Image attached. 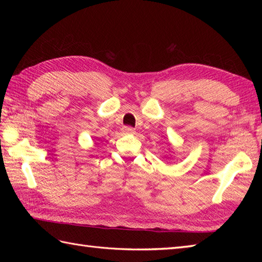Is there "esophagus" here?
I'll return each mask as SVG.
<instances>
[{
    "label": "esophagus",
    "mask_w": 262,
    "mask_h": 262,
    "mask_svg": "<svg viewBox=\"0 0 262 262\" xmlns=\"http://www.w3.org/2000/svg\"><path fill=\"white\" fill-rule=\"evenodd\" d=\"M122 133H124V134H134L135 129H134V128H133V127L125 126L124 128H122Z\"/></svg>",
    "instance_id": "34e87169"
}]
</instances>
